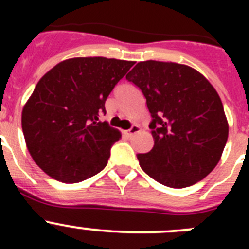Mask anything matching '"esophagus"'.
I'll return each instance as SVG.
<instances>
[{
    "mask_svg": "<svg viewBox=\"0 0 249 249\" xmlns=\"http://www.w3.org/2000/svg\"><path fill=\"white\" fill-rule=\"evenodd\" d=\"M140 126L138 124H133V126L131 127L129 129H127V131H124V135L127 136V137H132V136H135L136 133H138L140 132Z\"/></svg>",
    "mask_w": 249,
    "mask_h": 249,
    "instance_id": "34e87169",
    "label": "esophagus"
}]
</instances>
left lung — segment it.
<instances>
[{
    "instance_id": "8db88e82",
    "label": "left lung",
    "mask_w": 249,
    "mask_h": 249,
    "mask_svg": "<svg viewBox=\"0 0 249 249\" xmlns=\"http://www.w3.org/2000/svg\"><path fill=\"white\" fill-rule=\"evenodd\" d=\"M146 97L155 146L137 155L141 168L167 187L184 188L210 175L227 143L228 122L218 93L195 68L138 62L126 76Z\"/></svg>"
}]
</instances>
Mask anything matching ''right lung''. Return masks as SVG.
<instances>
[{"instance_id": "1", "label": "right lung", "mask_w": 249, "mask_h": 249, "mask_svg": "<svg viewBox=\"0 0 249 249\" xmlns=\"http://www.w3.org/2000/svg\"><path fill=\"white\" fill-rule=\"evenodd\" d=\"M132 61L77 57L38 81L22 111V131L37 166L56 181L77 183L106 167L121 132L101 122L105 102Z\"/></svg>"}]
</instances>
